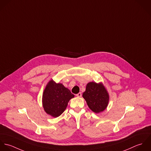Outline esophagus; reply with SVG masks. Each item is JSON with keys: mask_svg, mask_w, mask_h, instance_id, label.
Instances as JSON below:
<instances>
[{"mask_svg": "<svg viewBox=\"0 0 151 151\" xmlns=\"http://www.w3.org/2000/svg\"><path fill=\"white\" fill-rule=\"evenodd\" d=\"M76 96H77V97H81V96H82V93H81V92L78 93V94H76Z\"/></svg>", "mask_w": 151, "mask_h": 151, "instance_id": "esophagus-1", "label": "esophagus"}]
</instances>
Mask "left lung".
I'll list each match as a JSON object with an SVG mask.
<instances>
[{"mask_svg":"<svg viewBox=\"0 0 151 151\" xmlns=\"http://www.w3.org/2000/svg\"><path fill=\"white\" fill-rule=\"evenodd\" d=\"M83 97L93 112L96 113L104 111L109 103V96L107 91L101 83L89 82L87 84Z\"/></svg>","mask_w":151,"mask_h":151,"instance_id":"1","label":"left lung"}]
</instances>
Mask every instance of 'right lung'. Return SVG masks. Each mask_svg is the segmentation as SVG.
<instances>
[{
	"label": "right lung",
	"instance_id": "obj_1",
	"mask_svg": "<svg viewBox=\"0 0 151 151\" xmlns=\"http://www.w3.org/2000/svg\"><path fill=\"white\" fill-rule=\"evenodd\" d=\"M70 91L61 83L50 81L43 93L42 104L45 112L57 117L66 109L70 99L74 97Z\"/></svg>",
	"mask_w": 151,
	"mask_h": 151
}]
</instances>
